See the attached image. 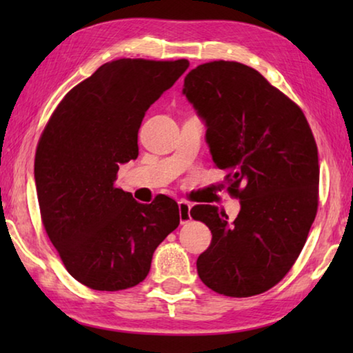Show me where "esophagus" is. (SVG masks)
Returning <instances> with one entry per match:
<instances>
[{
    "label": "esophagus",
    "mask_w": 353,
    "mask_h": 353,
    "mask_svg": "<svg viewBox=\"0 0 353 353\" xmlns=\"http://www.w3.org/2000/svg\"><path fill=\"white\" fill-rule=\"evenodd\" d=\"M179 204V218H181V223L182 224H187L188 221L191 219V214H190V210H191V205L190 202L181 199L177 202Z\"/></svg>",
    "instance_id": "1"
}]
</instances>
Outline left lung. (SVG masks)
Masks as SVG:
<instances>
[{"label": "left lung", "instance_id": "8db88e82", "mask_svg": "<svg viewBox=\"0 0 353 353\" xmlns=\"http://www.w3.org/2000/svg\"><path fill=\"white\" fill-rule=\"evenodd\" d=\"M182 93L205 123L214 165L240 199L234 221L214 205L191 218L212 230L196 266L219 294L272 288L294 265L318 212V146L301 107L248 65L214 61L185 76Z\"/></svg>", "mask_w": 353, "mask_h": 353}]
</instances>
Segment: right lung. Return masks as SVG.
Returning <instances> with one entry per match:
<instances>
[{
  "instance_id": "obj_1",
  "label": "right lung",
  "mask_w": 353,
  "mask_h": 353,
  "mask_svg": "<svg viewBox=\"0 0 353 353\" xmlns=\"http://www.w3.org/2000/svg\"><path fill=\"white\" fill-rule=\"evenodd\" d=\"M188 65H101L65 94L40 137L34 177L41 221L67 271L88 288L119 291L143 282L154 250L181 223L168 196L140 204L113 183L119 165L139 157L146 110Z\"/></svg>"
}]
</instances>
